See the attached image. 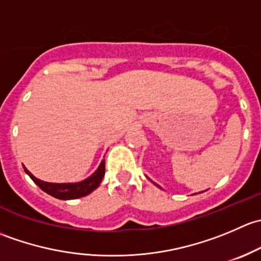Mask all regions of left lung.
I'll use <instances>...</instances> for the list:
<instances>
[{
	"label": "left lung",
	"instance_id": "8db88e82",
	"mask_svg": "<svg viewBox=\"0 0 261 261\" xmlns=\"http://www.w3.org/2000/svg\"><path fill=\"white\" fill-rule=\"evenodd\" d=\"M155 184V183H154ZM156 186H158V184H156ZM158 187H159V186H158ZM159 188H160V187H159Z\"/></svg>",
	"mask_w": 261,
	"mask_h": 261
}]
</instances>
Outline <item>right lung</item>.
Wrapping results in <instances>:
<instances>
[{
	"label": "right lung",
	"mask_w": 261,
	"mask_h": 261,
	"mask_svg": "<svg viewBox=\"0 0 261 261\" xmlns=\"http://www.w3.org/2000/svg\"><path fill=\"white\" fill-rule=\"evenodd\" d=\"M23 170L34 180V183L39 186V188L43 189L45 193L58 199L67 201V199L81 198V197L87 196V194L92 193L96 188H98V186L105 177V160H102L101 164L98 165V168H97L93 174L89 175L86 179L75 181V183H49V181L40 180L34 177L25 167H23Z\"/></svg>",
	"instance_id": "right-lung-1"
}]
</instances>
